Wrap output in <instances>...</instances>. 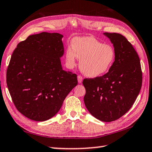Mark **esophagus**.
I'll use <instances>...</instances> for the list:
<instances>
[{
    "label": "esophagus",
    "instance_id": "esophagus-1",
    "mask_svg": "<svg viewBox=\"0 0 152 152\" xmlns=\"http://www.w3.org/2000/svg\"><path fill=\"white\" fill-rule=\"evenodd\" d=\"M82 80H83L82 76H80V75H78V82L80 83H80L82 82Z\"/></svg>",
    "mask_w": 152,
    "mask_h": 152
}]
</instances>
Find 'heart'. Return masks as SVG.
Masks as SVG:
<instances>
[{
  "instance_id": "b5f03b06",
  "label": "heart",
  "mask_w": 152,
  "mask_h": 152,
  "mask_svg": "<svg viewBox=\"0 0 152 152\" xmlns=\"http://www.w3.org/2000/svg\"><path fill=\"white\" fill-rule=\"evenodd\" d=\"M73 47L66 49V60L68 66L74 67L77 58H80V68L83 74L96 78L106 73L115 58V51L112 46L104 45L93 37L74 39Z\"/></svg>"
}]
</instances>
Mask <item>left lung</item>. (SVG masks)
<instances>
[{
  "instance_id": "left-lung-1",
  "label": "left lung",
  "mask_w": 152,
  "mask_h": 152,
  "mask_svg": "<svg viewBox=\"0 0 152 152\" xmlns=\"http://www.w3.org/2000/svg\"><path fill=\"white\" fill-rule=\"evenodd\" d=\"M103 34L113 44L115 61L103 76L84 79V101L94 117L111 122L132 107L142 87V72L137 53L125 37L117 33Z\"/></svg>"
}]
</instances>
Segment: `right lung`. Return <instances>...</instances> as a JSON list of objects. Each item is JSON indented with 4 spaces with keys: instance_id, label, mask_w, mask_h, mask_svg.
Listing matches in <instances>:
<instances>
[{
    "instance_id": "add662e5",
    "label": "right lung",
    "mask_w": 152,
    "mask_h": 152,
    "mask_svg": "<svg viewBox=\"0 0 152 152\" xmlns=\"http://www.w3.org/2000/svg\"><path fill=\"white\" fill-rule=\"evenodd\" d=\"M63 35L42 32L18 44L7 72V84L15 107L29 119L45 121L61 108L78 84L76 74L62 68Z\"/></svg>"
}]
</instances>
